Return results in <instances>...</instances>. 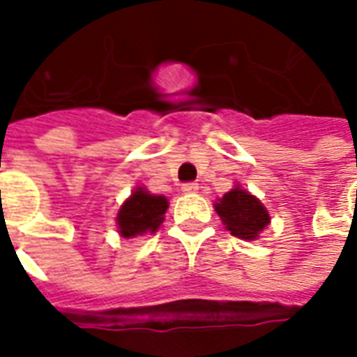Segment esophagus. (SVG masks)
Segmentation results:
<instances>
[{
	"mask_svg": "<svg viewBox=\"0 0 357 357\" xmlns=\"http://www.w3.org/2000/svg\"><path fill=\"white\" fill-rule=\"evenodd\" d=\"M181 191H183V193H197V191H199V183H195V181L183 183V185H181Z\"/></svg>",
	"mask_w": 357,
	"mask_h": 357,
	"instance_id": "obj_1",
	"label": "esophagus"
}]
</instances>
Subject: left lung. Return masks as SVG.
<instances>
[{
	"label": "left lung",
	"mask_w": 357,
	"mask_h": 357,
	"mask_svg": "<svg viewBox=\"0 0 357 357\" xmlns=\"http://www.w3.org/2000/svg\"><path fill=\"white\" fill-rule=\"evenodd\" d=\"M214 206L225 227L239 239L255 241L269 224V214L262 202L239 187L225 193Z\"/></svg>",
	"instance_id": "1"
}]
</instances>
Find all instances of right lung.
<instances>
[{"label": "right lung", "instance_id": "right-lung-1", "mask_svg": "<svg viewBox=\"0 0 357 357\" xmlns=\"http://www.w3.org/2000/svg\"><path fill=\"white\" fill-rule=\"evenodd\" d=\"M166 208H168L166 197L151 195L141 187L135 189L118 212L116 222L120 235L130 239L143 233H155L164 222Z\"/></svg>", "mask_w": 357, "mask_h": 357}]
</instances>
